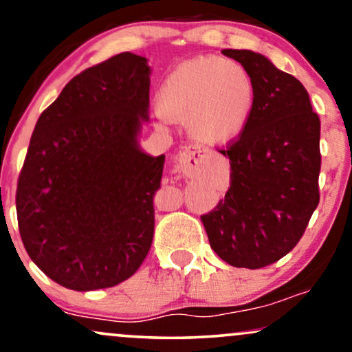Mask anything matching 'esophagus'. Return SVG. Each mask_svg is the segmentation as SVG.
<instances>
[{
  "label": "esophagus",
  "mask_w": 352,
  "mask_h": 352,
  "mask_svg": "<svg viewBox=\"0 0 352 352\" xmlns=\"http://www.w3.org/2000/svg\"><path fill=\"white\" fill-rule=\"evenodd\" d=\"M206 159V149L198 146V144H188L182 149L179 156H177V166L179 168L185 167H196L201 166Z\"/></svg>",
  "instance_id": "obj_1"
}]
</instances>
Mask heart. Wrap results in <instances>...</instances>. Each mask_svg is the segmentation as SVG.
Listing matches in <instances>:
<instances>
[{
	"instance_id": "1",
	"label": "heart",
	"mask_w": 352,
	"mask_h": 352,
	"mask_svg": "<svg viewBox=\"0 0 352 352\" xmlns=\"http://www.w3.org/2000/svg\"><path fill=\"white\" fill-rule=\"evenodd\" d=\"M254 100V83L240 63L204 56L186 60L168 75L157 106L167 119L186 122L198 142L223 144L246 127Z\"/></svg>"
}]
</instances>
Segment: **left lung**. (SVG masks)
<instances>
[{"instance_id":"1","label":"left lung","mask_w":352,"mask_h":352,"mask_svg":"<svg viewBox=\"0 0 352 352\" xmlns=\"http://www.w3.org/2000/svg\"><path fill=\"white\" fill-rule=\"evenodd\" d=\"M222 53L250 72L256 100L243 132L219 149L230 159V186L201 220L220 259L261 269L298 245L320 199V119L302 83L265 56Z\"/></svg>"}]
</instances>
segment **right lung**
Instances as JSON below:
<instances>
[{
	"instance_id": "add662e5",
	"label": "right lung",
	"mask_w": 352,
	"mask_h": 352,
	"mask_svg": "<svg viewBox=\"0 0 352 352\" xmlns=\"http://www.w3.org/2000/svg\"><path fill=\"white\" fill-rule=\"evenodd\" d=\"M120 53L70 80L36 120L19 173V232L30 259L75 292L132 277L154 235L166 156L138 146L149 65Z\"/></svg>"
}]
</instances>
